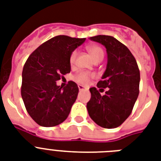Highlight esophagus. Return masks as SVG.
Instances as JSON below:
<instances>
[{
	"label": "esophagus",
	"mask_w": 161,
	"mask_h": 161,
	"mask_svg": "<svg viewBox=\"0 0 161 161\" xmlns=\"http://www.w3.org/2000/svg\"><path fill=\"white\" fill-rule=\"evenodd\" d=\"M78 89H79V91H83V90H87L84 87H83V85H78Z\"/></svg>",
	"instance_id": "34e87169"
}]
</instances>
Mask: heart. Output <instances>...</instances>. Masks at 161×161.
Instances as JSON below:
<instances>
[{"mask_svg": "<svg viewBox=\"0 0 161 161\" xmlns=\"http://www.w3.org/2000/svg\"><path fill=\"white\" fill-rule=\"evenodd\" d=\"M87 50L91 55L92 58L93 59L94 62L96 61L102 60L103 58V48L98 45H89L87 47ZM78 56V52L77 50H74L72 52V53L69 58V63L72 66H73L76 63V58ZM93 78V74L89 73H86V72H82V73H78L77 75L74 77V79L77 83L83 84V85H87L90 82L91 78Z\"/></svg>", "mask_w": 161, "mask_h": 161, "instance_id": "b5f03b06", "label": "heart"}]
</instances>
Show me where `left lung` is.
Wrapping results in <instances>:
<instances>
[{
	"label": "left lung",
	"instance_id": "obj_1",
	"mask_svg": "<svg viewBox=\"0 0 161 161\" xmlns=\"http://www.w3.org/2000/svg\"><path fill=\"white\" fill-rule=\"evenodd\" d=\"M90 39L103 44L107 50V68L97 87L100 91L108 89L104 96L95 87L89 89L88 114L101 127L117 128L130 116L139 96L140 69L131 52L114 37L98 35Z\"/></svg>",
	"mask_w": 161,
	"mask_h": 161
}]
</instances>
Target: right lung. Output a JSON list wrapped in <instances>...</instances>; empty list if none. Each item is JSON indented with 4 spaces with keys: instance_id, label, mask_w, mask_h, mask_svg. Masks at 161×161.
<instances>
[{
    "instance_id": "right-lung-1",
    "label": "right lung",
    "mask_w": 161,
    "mask_h": 161,
    "mask_svg": "<svg viewBox=\"0 0 161 161\" xmlns=\"http://www.w3.org/2000/svg\"><path fill=\"white\" fill-rule=\"evenodd\" d=\"M86 38L60 35L49 39L29 56L22 70L21 93L26 109L37 125L53 127L68 118L78 87L69 81L62 88L56 81L69 73L72 52Z\"/></svg>"
}]
</instances>
